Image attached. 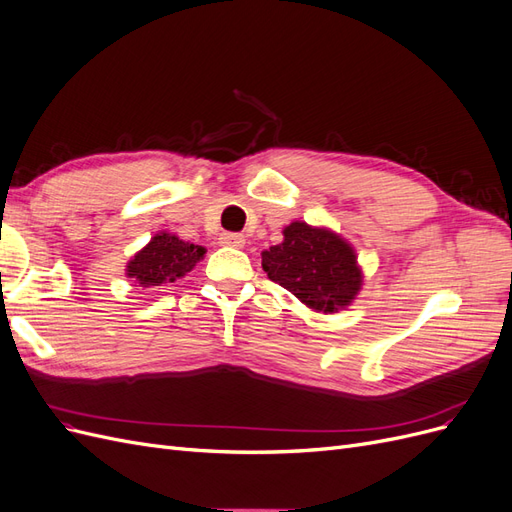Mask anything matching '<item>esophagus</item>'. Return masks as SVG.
Instances as JSON below:
<instances>
[{
    "label": "esophagus",
    "mask_w": 512,
    "mask_h": 512,
    "mask_svg": "<svg viewBox=\"0 0 512 512\" xmlns=\"http://www.w3.org/2000/svg\"><path fill=\"white\" fill-rule=\"evenodd\" d=\"M220 243L230 245V247H243L245 239H243V235H239V232H222Z\"/></svg>",
    "instance_id": "34e87169"
}]
</instances>
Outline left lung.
I'll return each mask as SVG.
<instances>
[{"mask_svg": "<svg viewBox=\"0 0 512 512\" xmlns=\"http://www.w3.org/2000/svg\"><path fill=\"white\" fill-rule=\"evenodd\" d=\"M269 280L290 290L307 307L335 312L361 288V271L352 247L331 230L292 222L284 241L262 252Z\"/></svg>", "mask_w": 512, "mask_h": 512, "instance_id": "8db88e82", "label": "left lung"}]
</instances>
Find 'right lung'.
<instances>
[{"mask_svg":"<svg viewBox=\"0 0 512 512\" xmlns=\"http://www.w3.org/2000/svg\"><path fill=\"white\" fill-rule=\"evenodd\" d=\"M203 256L205 247L185 243L175 235L160 232L130 260L128 277H134L145 288L162 286L164 282H175L177 277L192 271Z\"/></svg>","mask_w":512,"mask_h":512,"instance_id":"right-lung-1","label":"right lung"}]
</instances>
